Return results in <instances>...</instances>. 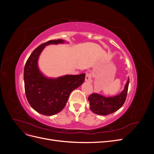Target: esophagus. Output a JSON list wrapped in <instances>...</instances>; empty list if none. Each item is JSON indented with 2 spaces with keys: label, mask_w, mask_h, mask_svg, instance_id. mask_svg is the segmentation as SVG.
<instances>
[{
  "label": "esophagus",
  "mask_w": 154,
  "mask_h": 154,
  "mask_svg": "<svg viewBox=\"0 0 154 154\" xmlns=\"http://www.w3.org/2000/svg\"><path fill=\"white\" fill-rule=\"evenodd\" d=\"M85 81L87 82H92V75L89 72H87L85 75Z\"/></svg>",
  "instance_id": "34e87169"
}]
</instances>
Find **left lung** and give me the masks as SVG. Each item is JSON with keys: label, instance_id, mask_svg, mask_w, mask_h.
I'll return each mask as SVG.
<instances>
[{"label": "left lung", "instance_id": "8db88e82", "mask_svg": "<svg viewBox=\"0 0 154 154\" xmlns=\"http://www.w3.org/2000/svg\"><path fill=\"white\" fill-rule=\"evenodd\" d=\"M129 84V78L124 90L119 94L113 97H105L96 93L88 96L90 109L93 112L102 116L110 114L119 110L123 106L127 97Z\"/></svg>", "mask_w": 154, "mask_h": 154}]
</instances>
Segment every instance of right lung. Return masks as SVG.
<instances>
[{"instance_id": "add662e5", "label": "right lung", "mask_w": 154, "mask_h": 154, "mask_svg": "<svg viewBox=\"0 0 154 154\" xmlns=\"http://www.w3.org/2000/svg\"><path fill=\"white\" fill-rule=\"evenodd\" d=\"M62 43H64V40L58 39L40 45L32 51L24 67V80L27 100L35 110L45 116H53L61 111L66 106L71 92L85 80L84 73L48 78L40 71L38 60L45 46Z\"/></svg>"}]
</instances>
